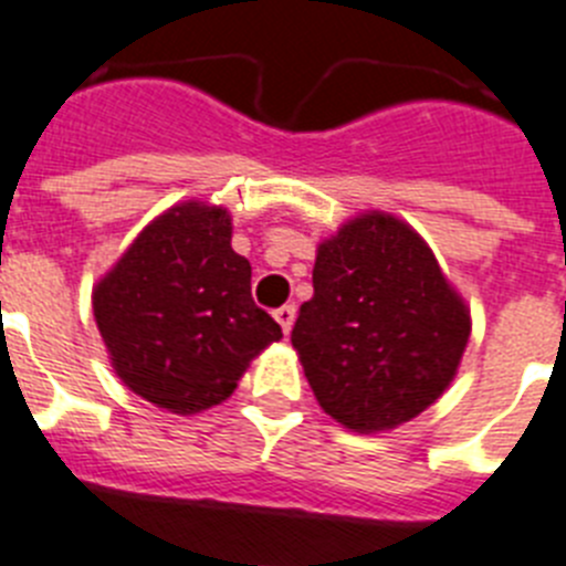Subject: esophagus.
<instances>
[{
  "mask_svg": "<svg viewBox=\"0 0 566 566\" xmlns=\"http://www.w3.org/2000/svg\"><path fill=\"white\" fill-rule=\"evenodd\" d=\"M276 321L279 324H282V329H284V335L290 333V329H293V321H295V304H284V307H279L276 313Z\"/></svg>",
  "mask_w": 566,
  "mask_h": 566,
  "instance_id": "obj_1",
  "label": "esophagus"
}]
</instances>
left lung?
Segmentation results:
<instances>
[{"label":"left lung","mask_w":566,"mask_h":566,"mask_svg":"<svg viewBox=\"0 0 566 566\" xmlns=\"http://www.w3.org/2000/svg\"><path fill=\"white\" fill-rule=\"evenodd\" d=\"M313 290L290 340L333 420L395 429L446 391L471 318L409 226L389 213L346 222L318 248Z\"/></svg>","instance_id":"left-lung-1"}]
</instances>
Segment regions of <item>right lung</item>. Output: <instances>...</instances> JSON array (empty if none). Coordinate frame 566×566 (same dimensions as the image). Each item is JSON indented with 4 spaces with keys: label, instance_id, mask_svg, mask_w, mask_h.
Masks as SVG:
<instances>
[{
    "label": "right lung",
    "instance_id": "add662e5",
    "mask_svg": "<svg viewBox=\"0 0 566 566\" xmlns=\"http://www.w3.org/2000/svg\"><path fill=\"white\" fill-rule=\"evenodd\" d=\"M118 378L175 415L222 403L282 327L256 307L251 264L231 248L217 206L171 208L151 222L93 293Z\"/></svg>",
    "mask_w": 566,
    "mask_h": 566
}]
</instances>
